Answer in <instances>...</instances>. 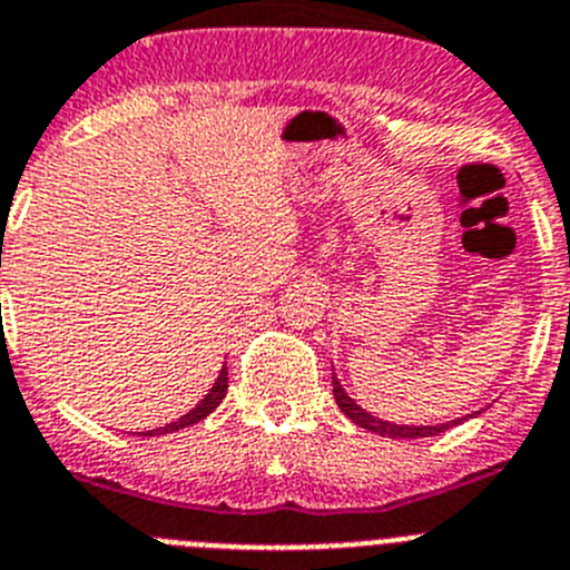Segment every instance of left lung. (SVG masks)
Masks as SVG:
<instances>
[{
    "label": "left lung",
    "mask_w": 570,
    "mask_h": 570,
    "mask_svg": "<svg viewBox=\"0 0 570 570\" xmlns=\"http://www.w3.org/2000/svg\"><path fill=\"white\" fill-rule=\"evenodd\" d=\"M332 392H335V403L341 406V412L346 414L352 423H357L361 429H366V432L383 434V438H432V434H440L445 432V429H451V425L460 423V420H449V423H438V425H397V423H389V420L374 417V414H368L366 409L357 406L355 400L343 392L341 381H337L335 374H332Z\"/></svg>",
    "instance_id": "8db88e82"
}]
</instances>
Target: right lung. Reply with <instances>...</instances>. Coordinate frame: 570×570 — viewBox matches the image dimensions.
<instances>
[{"label":"right lung","instance_id":"right-lung-1","mask_svg":"<svg viewBox=\"0 0 570 570\" xmlns=\"http://www.w3.org/2000/svg\"><path fill=\"white\" fill-rule=\"evenodd\" d=\"M224 397H227V366L218 372V381L213 383V389L207 392V397H204L202 403L193 409V412H187L184 417H178L176 423H167V425H161V429H153V432H138V434H141V438H145V434L147 438H153V434H170V432H178V429H187V425L198 423V420H204L207 414H213Z\"/></svg>","mask_w":570,"mask_h":570}]
</instances>
